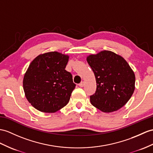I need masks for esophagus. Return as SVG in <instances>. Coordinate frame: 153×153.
I'll return each instance as SVG.
<instances>
[{
  "label": "esophagus",
  "mask_w": 153,
  "mask_h": 153,
  "mask_svg": "<svg viewBox=\"0 0 153 153\" xmlns=\"http://www.w3.org/2000/svg\"><path fill=\"white\" fill-rule=\"evenodd\" d=\"M79 85L80 87H83L84 85V82H82L81 83H80L79 84Z\"/></svg>",
  "instance_id": "esophagus-1"
}]
</instances>
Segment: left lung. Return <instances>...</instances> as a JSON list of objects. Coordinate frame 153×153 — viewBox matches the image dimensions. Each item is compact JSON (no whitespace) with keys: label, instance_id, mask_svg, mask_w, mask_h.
Listing matches in <instances>:
<instances>
[{"label":"left lung","instance_id":"1","mask_svg":"<svg viewBox=\"0 0 153 153\" xmlns=\"http://www.w3.org/2000/svg\"><path fill=\"white\" fill-rule=\"evenodd\" d=\"M86 60L97 83L96 91L90 96L91 105L105 113L125 106L135 89V74L128 62L110 51L89 55Z\"/></svg>","mask_w":153,"mask_h":153}]
</instances>
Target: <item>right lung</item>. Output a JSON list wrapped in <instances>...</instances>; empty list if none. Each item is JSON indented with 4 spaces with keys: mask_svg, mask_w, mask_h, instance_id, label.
Segmentation results:
<instances>
[{
    "mask_svg": "<svg viewBox=\"0 0 153 153\" xmlns=\"http://www.w3.org/2000/svg\"><path fill=\"white\" fill-rule=\"evenodd\" d=\"M69 56L56 51L38 55L23 78L26 98L36 109L54 113L67 105L76 84L65 69Z\"/></svg>",
    "mask_w": 153,
    "mask_h": 153,
    "instance_id": "1",
    "label": "right lung"
}]
</instances>
